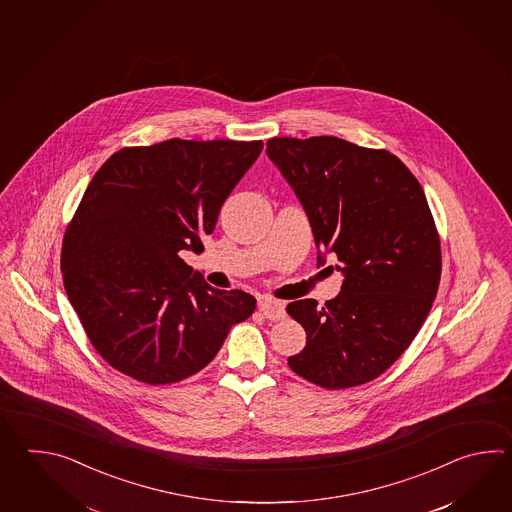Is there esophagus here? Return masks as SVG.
I'll return each mask as SVG.
<instances>
[{
  "mask_svg": "<svg viewBox=\"0 0 512 512\" xmlns=\"http://www.w3.org/2000/svg\"><path fill=\"white\" fill-rule=\"evenodd\" d=\"M261 315L269 320H282L285 316V305L280 300H272V298H265L261 300L260 305Z\"/></svg>",
  "mask_w": 512,
  "mask_h": 512,
  "instance_id": "34e87169",
  "label": "esophagus"
}]
</instances>
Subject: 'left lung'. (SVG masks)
Listing matches in <instances>:
<instances>
[{"instance_id":"left-lung-1","label":"left lung","mask_w":512,"mask_h":512,"mask_svg":"<svg viewBox=\"0 0 512 512\" xmlns=\"http://www.w3.org/2000/svg\"><path fill=\"white\" fill-rule=\"evenodd\" d=\"M267 155L304 207L318 263L335 254L344 274L324 307L313 298L287 305L307 335L287 362L327 390L373 381L412 344L441 280L425 192L393 153L338 137H274Z\"/></svg>"}]
</instances>
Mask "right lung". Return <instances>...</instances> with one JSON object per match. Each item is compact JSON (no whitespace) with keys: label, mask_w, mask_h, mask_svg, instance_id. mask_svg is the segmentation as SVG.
Returning <instances> with one entry per match:
<instances>
[{"label":"right lung","mask_w":512,"mask_h":512,"mask_svg":"<svg viewBox=\"0 0 512 512\" xmlns=\"http://www.w3.org/2000/svg\"><path fill=\"white\" fill-rule=\"evenodd\" d=\"M261 141H170L113 153L62 243V274L89 342L111 368L152 386L203 370L252 294L210 287L181 251L203 252Z\"/></svg>","instance_id":"obj_1"}]
</instances>
